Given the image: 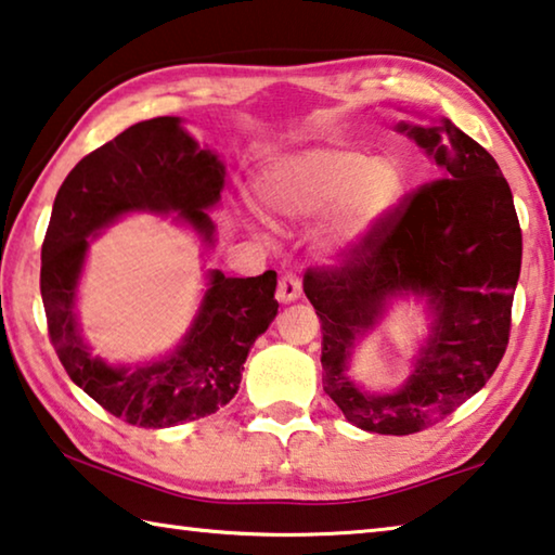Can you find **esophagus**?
Masks as SVG:
<instances>
[{
	"label": "esophagus",
	"instance_id": "esophagus-1",
	"mask_svg": "<svg viewBox=\"0 0 555 555\" xmlns=\"http://www.w3.org/2000/svg\"><path fill=\"white\" fill-rule=\"evenodd\" d=\"M276 298L281 304H292L296 298H301V279L294 271H284L279 276V286H276Z\"/></svg>",
	"mask_w": 555,
	"mask_h": 555
}]
</instances>
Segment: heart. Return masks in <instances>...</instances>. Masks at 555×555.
Instances as JSON below:
<instances>
[{
	"mask_svg": "<svg viewBox=\"0 0 555 555\" xmlns=\"http://www.w3.org/2000/svg\"><path fill=\"white\" fill-rule=\"evenodd\" d=\"M402 170L388 157L353 147H311L281 157L261 180V199L284 219H313L331 212V246L346 251L398 202Z\"/></svg>",
	"mask_w": 555,
	"mask_h": 555,
	"instance_id": "b5f03b06",
	"label": "heart"
}]
</instances>
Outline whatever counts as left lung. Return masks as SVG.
Returning a JSON list of instances; mask_svg holds the SVG:
<instances>
[{"label":"left lung","instance_id":"left-lung-1","mask_svg":"<svg viewBox=\"0 0 555 555\" xmlns=\"http://www.w3.org/2000/svg\"><path fill=\"white\" fill-rule=\"evenodd\" d=\"M442 178L383 215L336 267L309 269L304 292L321 319L323 390L356 427L415 435L477 395L506 353L521 274V227L499 165L452 120L398 122ZM428 298L436 321L408 382L365 393L347 377L354 340L392 295Z\"/></svg>","mask_w":555,"mask_h":555}]
</instances>
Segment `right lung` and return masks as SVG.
Listing matches in <instances>:
<instances>
[{
  "label": "right lung",
  "instance_id": "add662e5",
  "mask_svg": "<svg viewBox=\"0 0 555 555\" xmlns=\"http://www.w3.org/2000/svg\"><path fill=\"white\" fill-rule=\"evenodd\" d=\"M224 190V165L163 116L122 130L88 153L61 184L41 244V298L49 338L61 365L86 395L122 422L145 429L175 427L224 408L240 390L244 360L279 304L276 271L230 279L209 271V288L188 336L172 356L147 365H108L88 353L74 298L88 236L126 212H180L212 244V209Z\"/></svg>",
  "mask_w": 555,
  "mask_h": 555
}]
</instances>
